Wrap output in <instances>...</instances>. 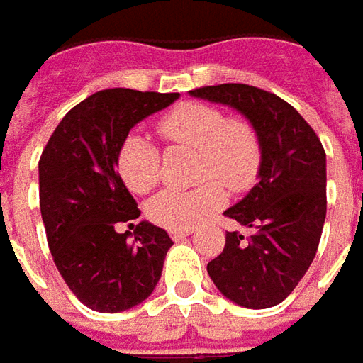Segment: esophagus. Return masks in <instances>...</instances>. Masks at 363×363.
<instances>
[{
  "label": "esophagus",
  "instance_id": "esophagus-1",
  "mask_svg": "<svg viewBox=\"0 0 363 363\" xmlns=\"http://www.w3.org/2000/svg\"><path fill=\"white\" fill-rule=\"evenodd\" d=\"M189 235H193V229H184V231H170L172 241H182V239H186Z\"/></svg>",
  "mask_w": 363,
  "mask_h": 363
}]
</instances>
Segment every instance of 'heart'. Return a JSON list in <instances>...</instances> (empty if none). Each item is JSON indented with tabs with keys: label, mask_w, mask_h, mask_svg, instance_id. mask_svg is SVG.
<instances>
[{
	"label": "heart",
	"mask_w": 363,
	"mask_h": 363,
	"mask_svg": "<svg viewBox=\"0 0 363 363\" xmlns=\"http://www.w3.org/2000/svg\"><path fill=\"white\" fill-rule=\"evenodd\" d=\"M160 134L174 144L199 150V179L217 178L196 189H167L152 196L146 213L152 223L172 231L193 229L225 205L229 191H245L261 169V140L255 128L241 118H227L219 108L186 102L158 122ZM116 170L132 193H148L160 179L158 150L138 132L122 138Z\"/></svg>",
	"instance_id": "obj_1"
}]
</instances>
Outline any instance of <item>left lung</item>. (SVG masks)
Instances as JSON below:
<instances>
[{
	"label": "left lung",
	"mask_w": 363,
	"mask_h": 363,
	"mask_svg": "<svg viewBox=\"0 0 363 363\" xmlns=\"http://www.w3.org/2000/svg\"><path fill=\"white\" fill-rule=\"evenodd\" d=\"M237 110L261 140L257 184L225 211L251 229L227 231L208 277L233 303L265 309L297 287L318 251L325 223V150L301 114L279 96L247 84L205 86L189 92Z\"/></svg>",
	"instance_id": "1"
}]
</instances>
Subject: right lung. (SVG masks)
<instances>
[{
	"mask_svg": "<svg viewBox=\"0 0 363 363\" xmlns=\"http://www.w3.org/2000/svg\"><path fill=\"white\" fill-rule=\"evenodd\" d=\"M174 100L179 94L128 88L96 92L62 118L40 158V208L54 263L72 294L100 313L143 303L172 247L169 233L148 220L118 233L140 211L116 172V150L140 120Z\"/></svg>",
	"mask_w": 363,
	"mask_h": 363,
	"instance_id": "right-lung-1",
	"label": "right lung"
}]
</instances>
